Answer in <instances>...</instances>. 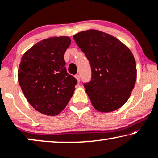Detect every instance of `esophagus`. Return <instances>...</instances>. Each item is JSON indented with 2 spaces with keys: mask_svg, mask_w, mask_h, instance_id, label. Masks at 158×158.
Listing matches in <instances>:
<instances>
[{
  "mask_svg": "<svg viewBox=\"0 0 158 158\" xmlns=\"http://www.w3.org/2000/svg\"><path fill=\"white\" fill-rule=\"evenodd\" d=\"M75 78L77 79V80L78 82H79L80 81V76H79V74H76L75 75Z\"/></svg>",
  "mask_w": 158,
  "mask_h": 158,
  "instance_id": "34e87169",
  "label": "esophagus"
}]
</instances>
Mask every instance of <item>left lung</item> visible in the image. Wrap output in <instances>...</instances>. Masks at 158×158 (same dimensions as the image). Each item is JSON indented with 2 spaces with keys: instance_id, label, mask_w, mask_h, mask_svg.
Returning a JSON list of instances; mask_svg holds the SVG:
<instances>
[{
  "instance_id": "8db88e82",
  "label": "left lung",
  "mask_w": 158,
  "mask_h": 158,
  "mask_svg": "<svg viewBox=\"0 0 158 158\" xmlns=\"http://www.w3.org/2000/svg\"><path fill=\"white\" fill-rule=\"evenodd\" d=\"M73 37L91 66L92 79L84 85L92 105L101 113L118 110L129 98L136 83L131 51L115 37L96 29L80 31Z\"/></svg>"
}]
</instances>
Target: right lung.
<instances>
[{"mask_svg":"<svg viewBox=\"0 0 158 158\" xmlns=\"http://www.w3.org/2000/svg\"><path fill=\"white\" fill-rule=\"evenodd\" d=\"M69 37H52L38 42L23 55L18 80L25 98L38 112L60 113L75 90L77 79L67 73L64 53Z\"/></svg>","mask_w":158,"mask_h":158,"instance_id":"add662e5","label":"right lung"}]
</instances>
